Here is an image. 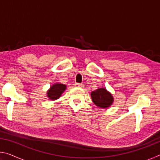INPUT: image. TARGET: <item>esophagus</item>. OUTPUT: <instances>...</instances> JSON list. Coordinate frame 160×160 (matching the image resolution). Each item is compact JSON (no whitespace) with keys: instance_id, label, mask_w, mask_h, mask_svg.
<instances>
[{"instance_id":"esophagus-1","label":"esophagus","mask_w":160,"mask_h":160,"mask_svg":"<svg viewBox=\"0 0 160 160\" xmlns=\"http://www.w3.org/2000/svg\"><path fill=\"white\" fill-rule=\"evenodd\" d=\"M75 85L76 87H82L83 85H82V84H81V83H75Z\"/></svg>"}]
</instances>
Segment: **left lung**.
<instances>
[{"instance_id":"obj_1","label":"left lung","mask_w":160,"mask_h":160,"mask_svg":"<svg viewBox=\"0 0 160 160\" xmlns=\"http://www.w3.org/2000/svg\"><path fill=\"white\" fill-rule=\"evenodd\" d=\"M91 97L94 104L102 109L111 106L113 101L112 94L104 88H99L92 92Z\"/></svg>"}]
</instances>
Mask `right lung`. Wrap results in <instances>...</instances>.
<instances>
[{
  "label": "right lung",
  "mask_w": 160,
  "mask_h": 160,
  "mask_svg": "<svg viewBox=\"0 0 160 160\" xmlns=\"http://www.w3.org/2000/svg\"><path fill=\"white\" fill-rule=\"evenodd\" d=\"M66 85L63 84H55L51 87L49 90L47 92V96L48 98L52 100L58 99L61 94L66 90Z\"/></svg>",
  "instance_id": "1"
}]
</instances>
